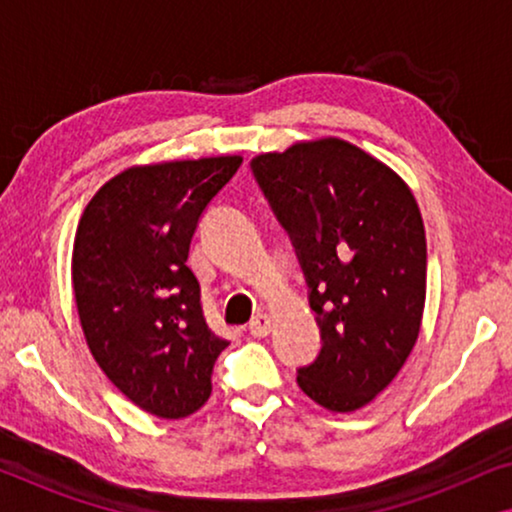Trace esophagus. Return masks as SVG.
<instances>
[{"instance_id": "1", "label": "esophagus", "mask_w": 512, "mask_h": 512, "mask_svg": "<svg viewBox=\"0 0 512 512\" xmlns=\"http://www.w3.org/2000/svg\"><path fill=\"white\" fill-rule=\"evenodd\" d=\"M270 328H272V321L268 314H256V317L249 321V333L254 335V338H265V335L270 333Z\"/></svg>"}]
</instances>
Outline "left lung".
I'll return each mask as SVG.
<instances>
[{
  "label": "left lung",
  "mask_w": 512,
  "mask_h": 512,
  "mask_svg": "<svg viewBox=\"0 0 512 512\" xmlns=\"http://www.w3.org/2000/svg\"><path fill=\"white\" fill-rule=\"evenodd\" d=\"M251 172L291 237L321 333L298 387L352 412L389 387L415 347L426 237L415 195L359 146L328 137L263 153Z\"/></svg>",
  "instance_id": "obj_1"
}]
</instances>
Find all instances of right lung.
I'll list each match as a JSON object with an SVG mask.
<instances>
[{"mask_svg": "<svg viewBox=\"0 0 512 512\" xmlns=\"http://www.w3.org/2000/svg\"><path fill=\"white\" fill-rule=\"evenodd\" d=\"M240 165L219 156L130 167L95 193L76 228L72 282L90 352L156 417L202 408L228 347L207 324L186 261L202 212Z\"/></svg>", "mask_w": 512, "mask_h": 512, "instance_id": "obj_1", "label": "right lung"}]
</instances>
